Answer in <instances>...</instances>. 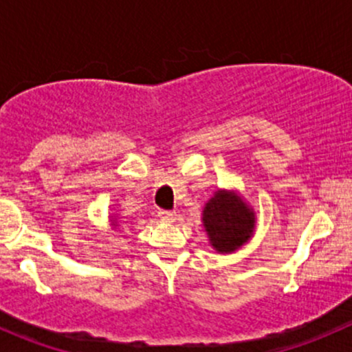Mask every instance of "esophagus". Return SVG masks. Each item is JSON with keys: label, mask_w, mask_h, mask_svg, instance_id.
I'll list each match as a JSON object with an SVG mask.
<instances>
[{"label": "esophagus", "mask_w": 352, "mask_h": 352, "mask_svg": "<svg viewBox=\"0 0 352 352\" xmlns=\"http://www.w3.org/2000/svg\"><path fill=\"white\" fill-rule=\"evenodd\" d=\"M158 216H160V219H162V221H165V223H173V221H175V218H177L175 212L165 211V209H162V211L158 212Z\"/></svg>", "instance_id": "34e87169"}]
</instances>
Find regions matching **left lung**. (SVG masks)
Masks as SVG:
<instances>
[{"label": "left lung", "mask_w": 352, "mask_h": 352, "mask_svg": "<svg viewBox=\"0 0 352 352\" xmlns=\"http://www.w3.org/2000/svg\"><path fill=\"white\" fill-rule=\"evenodd\" d=\"M254 208L236 190L218 189L202 209V226L218 254H233L254 236Z\"/></svg>", "instance_id": "1"}]
</instances>
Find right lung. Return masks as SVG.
Instances as JSON below:
<instances>
[{
	"label": "right lung",
	"instance_id": "1",
	"mask_svg": "<svg viewBox=\"0 0 352 352\" xmlns=\"http://www.w3.org/2000/svg\"><path fill=\"white\" fill-rule=\"evenodd\" d=\"M110 221H112V226H113V230H117V214L116 216H110Z\"/></svg>",
	"mask_w": 352,
	"mask_h": 352
}]
</instances>
